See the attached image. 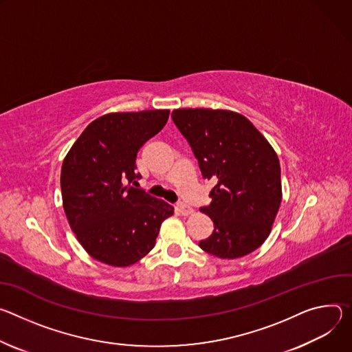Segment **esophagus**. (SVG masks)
<instances>
[{"instance_id": "1", "label": "esophagus", "mask_w": 352, "mask_h": 352, "mask_svg": "<svg viewBox=\"0 0 352 352\" xmlns=\"http://www.w3.org/2000/svg\"><path fill=\"white\" fill-rule=\"evenodd\" d=\"M177 212H179L180 215H184V217H187V215L192 214V208H191L190 206L184 204V203H180V204L177 206Z\"/></svg>"}]
</instances>
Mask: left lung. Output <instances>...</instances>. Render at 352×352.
Returning a JSON list of instances; mask_svg holds the SVG:
<instances>
[{
	"instance_id": "obj_1",
	"label": "left lung",
	"mask_w": 352,
	"mask_h": 352,
	"mask_svg": "<svg viewBox=\"0 0 352 352\" xmlns=\"http://www.w3.org/2000/svg\"><path fill=\"white\" fill-rule=\"evenodd\" d=\"M172 119L212 187L200 211L214 223L199 246L219 258H239L268 238L281 199L277 152L245 116L223 109H176Z\"/></svg>"
}]
</instances>
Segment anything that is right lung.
Returning <instances> with one entry per match:
<instances>
[{
	"label": "right lung",
	"instance_id": "add662e5",
	"mask_svg": "<svg viewBox=\"0 0 352 352\" xmlns=\"http://www.w3.org/2000/svg\"><path fill=\"white\" fill-rule=\"evenodd\" d=\"M169 119L168 109L107 113L74 142L61 166L63 207L78 242L95 260L129 267L155 246L173 207L131 182L140 148Z\"/></svg>",
	"mask_w": 352,
	"mask_h": 352
}]
</instances>
